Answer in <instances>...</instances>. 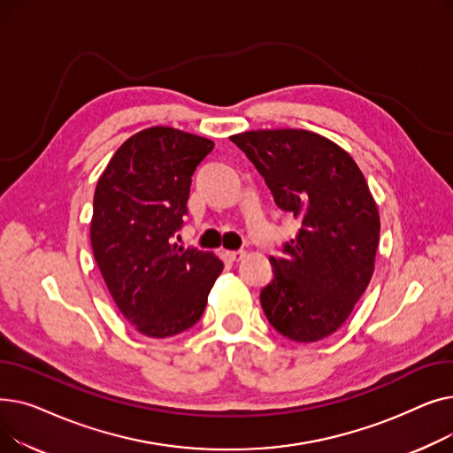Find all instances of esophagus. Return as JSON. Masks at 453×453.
Segmentation results:
<instances>
[{
	"instance_id": "obj_1",
	"label": "esophagus",
	"mask_w": 453,
	"mask_h": 453,
	"mask_svg": "<svg viewBox=\"0 0 453 453\" xmlns=\"http://www.w3.org/2000/svg\"><path fill=\"white\" fill-rule=\"evenodd\" d=\"M227 257L231 260H234V263H241V260L246 257V251H242V250H239V251H227Z\"/></svg>"
}]
</instances>
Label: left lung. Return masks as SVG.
Here are the masks:
<instances>
[{"mask_svg":"<svg viewBox=\"0 0 453 453\" xmlns=\"http://www.w3.org/2000/svg\"><path fill=\"white\" fill-rule=\"evenodd\" d=\"M231 141L275 203L301 220L287 255L270 258L273 279L260 290L270 325L301 343L334 334L367 288L380 239L378 205L360 166L311 130H250Z\"/></svg>","mask_w":453,"mask_h":453,"instance_id":"left-lung-1","label":"left lung"}]
</instances>
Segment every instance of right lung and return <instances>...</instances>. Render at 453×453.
<instances>
[{
	"label": "right lung",
	"mask_w": 453,
	"mask_h": 453,
	"mask_svg": "<svg viewBox=\"0 0 453 453\" xmlns=\"http://www.w3.org/2000/svg\"><path fill=\"white\" fill-rule=\"evenodd\" d=\"M212 149L207 137L150 127L117 149L95 187V263L119 312L149 338L193 326L224 268L212 251L173 242L187 212L190 178Z\"/></svg>",
	"instance_id": "1"
}]
</instances>
